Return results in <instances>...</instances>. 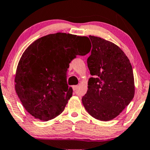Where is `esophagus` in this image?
Instances as JSON below:
<instances>
[{
  "mask_svg": "<svg viewBox=\"0 0 150 150\" xmlns=\"http://www.w3.org/2000/svg\"><path fill=\"white\" fill-rule=\"evenodd\" d=\"M77 88H78L77 86H73V90H74V91H75V90H77Z\"/></svg>",
  "mask_w": 150,
  "mask_h": 150,
  "instance_id": "1",
  "label": "esophagus"
}]
</instances>
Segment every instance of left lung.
Segmentation results:
<instances>
[{
  "label": "left lung",
  "mask_w": 150,
  "mask_h": 150,
  "mask_svg": "<svg viewBox=\"0 0 150 150\" xmlns=\"http://www.w3.org/2000/svg\"><path fill=\"white\" fill-rule=\"evenodd\" d=\"M92 44L87 60L90 74L88 91L82 103L95 119L109 121L116 117L132 100L134 82L130 60L115 44L89 36Z\"/></svg>",
  "instance_id": "obj_1"
}]
</instances>
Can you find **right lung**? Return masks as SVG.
I'll return each mask as SVG.
<instances>
[{
	"label": "right lung",
	"instance_id": "1",
	"mask_svg": "<svg viewBox=\"0 0 150 150\" xmlns=\"http://www.w3.org/2000/svg\"><path fill=\"white\" fill-rule=\"evenodd\" d=\"M87 37L58 33L39 38L27 47L15 77L16 93L33 117L48 121L64 110L73 89L67 81L69 63L89 53Z\"/></svg>",
	"mask_w": 150,
	"mask_h": 150
}]
</instances>
